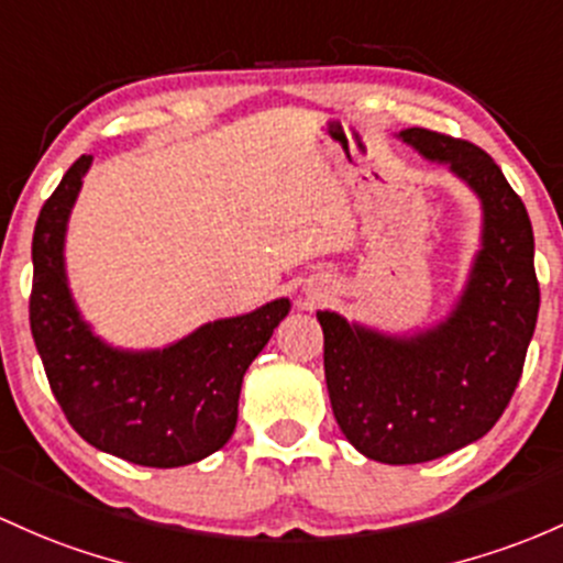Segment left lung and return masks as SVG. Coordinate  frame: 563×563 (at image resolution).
I'll return each mask as SVG.
<instances>
[{"label": "left lung", "mask_w": 563, "mask_h": 563, "mask_svg": "<svg viewBox=\"0 0 563 563\" xmlns=\"http://www.w3.org/2000/svg\"><path fill=\"white\" fill-rule=\"evenodd\" d=\"M398 139L446 165L481 202V249L452 312L385 333L320 310L333 417L363 456L417 465L478 441L503 417L532 342L540 286L534 234L497 163L467 141L409 128Z\"/></svg>", "instance_id": "obj_1"}]
</instances>
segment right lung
Returning a JSON list of instances; mask_svg holds the SVG:
<instances>
[{
  "mask_svg": "<svg viewBox=\"0 0 563 563\" xmlns=\"http://www.w3.org/2000/svg\"><path fill=\"white\" fill-rule=\"evenodd\" d=\"M82 154L42 206L31 243L29 320L55 400L71 428L101 452L144 467H181L219 452L238 424L243 376L291 301L202 323L157 350L103 342L74 301L66 230L90 170Z\"/></svg>",
  "mask_w": 563,
  "mask_h": 563,
  "instance_id": "obj_1",
  "label": "right lung"
}]
</instances>
